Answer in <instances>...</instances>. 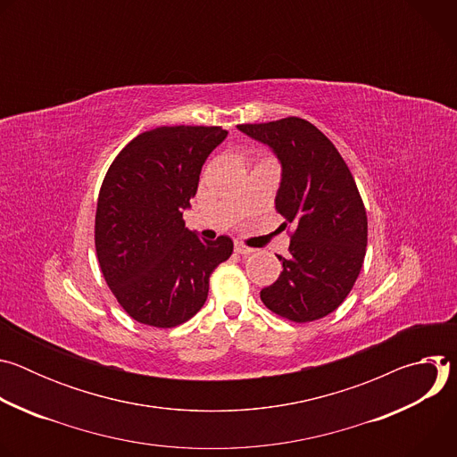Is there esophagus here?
Wrapping results in <instances>:
<instances>
[{"label":"esophagus","mask_w":457,"mask_h":457,"mask_svg":"<svg viewBox=\"0 0 457 457\" xmlns=\"http://www.w3.org/2000/svg\"><path fill=\"white\" fill-rule=\"evenodd\" d=\"M235 251H237L238 254H251L254 249H251V247H247V245L237 242V244H235Z\"/></svg>","instance_id":"obj_1"}]
</instances>
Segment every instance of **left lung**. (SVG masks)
I'll use <instances>...</instances> for the list:
<instances>
[{
    "label": "left lung",
    "mask_w": 457,
    "mask_h": 457,
    "mask_svg": "<svg viewBox=\"0 0 457 457\" xmlns=\"http://www.w3.org/2000/svg\"><path fill=\"white\" fill-rule=\"evenodd\" d=\"M237 128L277 155L275 208L295 228L289 256L277 254L284 270L260 298L296 323L328 316L351 293L365 256L367 213L356 182L335 145L305 119Z\"/></svg>",
    "instance_id": "left-lung-1"
}]
</instances>
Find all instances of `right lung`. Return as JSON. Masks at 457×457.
Here are the masks:
<instances>
[{
  "instance_id": "add662e5",
  "label": "right lung",
  "mask_w": 457,
  "mask_h": 457,
  "mask_svg": "<svg viewBox=\"0 0 457 457\" xmlns=\"http://www.w3.org/2000/svg\"><path fill=\"white\" fill-rule=\"evenodd\" d=\"M228 137L220 126H159L129 141L103 180L96 251L120 307L152 328H175L208 298L210 275L233 240H203L182 220L210 154Z\"/></svg>"
}]
</instances>
